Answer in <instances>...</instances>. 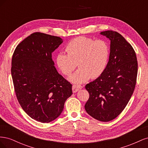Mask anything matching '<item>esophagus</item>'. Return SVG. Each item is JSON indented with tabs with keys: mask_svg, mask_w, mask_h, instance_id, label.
<instances>
[{
	"mask_svg": "<svg viewBox=\"0 0 148 148\" xmlns=\"http://www.w3.org/2000/svg\"><path fill=\"white\" fill-rule=\"evenodd\" d=\"M82 88H83V86H81V85H77V84H74L72 86V91L73 92H77V91H78L79 89H81Z\"/></svg>",
	"mask_w": 148,
	"mask_h": 148,
	"instance_id": "34e87169",
	"label": "esophagus"
}]
</instances>
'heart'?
<instances>
[{
    "instance_id": "heart-1",
    "label": "heart",
    "mask_w": 148,
    "mask_h": 148,
    "mask_svg": "<svg viewBox=\"0 0 148 148\" xmlns=\"http://www.w3.org/2000/svg\"><path fill=\"white\" fill-rule=\"evenodd\" d=\"M64 52L56 56V64L62 73L70 76L78 66L79 69L70 78L74 83L79 84L89 78L99 77L104 72L110 57V47L105 40L81 36L66 44Z\"/></svg>"
}]
</instances>
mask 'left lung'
Masks as SVG:
<instances>
[{
	"label": "left lung",
	"instance_id": "1",
	"mask_svg": "<svg viewBox=\"0 0 148 148\" xmlns=\"http://www.w3.org/2000/svg\"><path fill=\"white\" fill-rule=\"evenodd\" d=\"M110 40L108 65L104 72L85 88L89 94L86 112L101 122H109L123 110L136 83L138 62L135 50L120 33L102 31Z\"/></svg>",
	"mask_w": 148,
	"mask_h": 148
}]
</instances>
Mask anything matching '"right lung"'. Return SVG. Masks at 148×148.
<instances>
[{
	"label": "right lung",
	"instance_id": "1",
	"mask_svg": "<svg viewBox=\"0 0 148 148\" xmlns=\"http://www.w3.org/2000/svg\"><path fill=\"white\" fill-rule=\"evenodd\" d=\"M62 42L60 37L36 32L13 52L11 73L16 98L25 112L38 122L57 119L72 95V84L57 72L52 59Z\"/></svg>",
	"mask_w": 148,
	"mask_h": 148
}]
</instances>
